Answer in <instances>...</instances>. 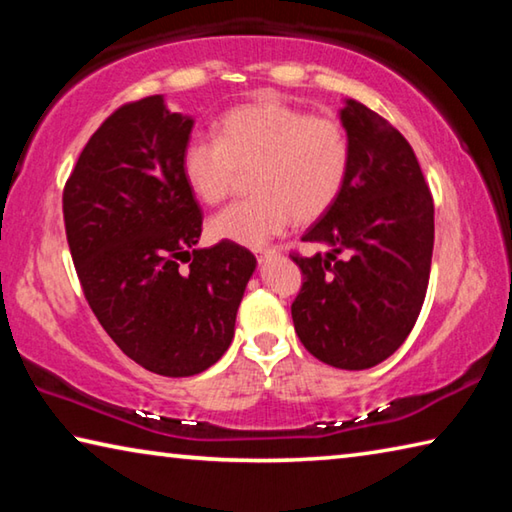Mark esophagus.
<instances>
[{"mask_svg": "<svg viewBox=\"0 0 512 512\" xmlns=\"http://www.w3.org/2000/svg\"><path fill=\"white\" fill-rule=\"evenodd\" d=\"M271 257H277V250H275V248H268V250H257V262H259V264H264L266 259H271Z\"/></svg>", "mask_w": 512, "mask_h": 512, "instance_id": "34e87169", "label": "esophagus"}]
</instances>
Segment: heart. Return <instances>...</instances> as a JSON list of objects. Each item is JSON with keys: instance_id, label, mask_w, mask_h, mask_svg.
<instances>
[{"instance_id": "heart-1", "label": "heart", "mask_w": 512, "mask_h": 512, "mask_svg": "<svg viewBox=\"0 0 512 512\" xmlns=\"http://www.w3.org/2000/svg\"><path fill=\"white\" fill-rule=\"evenodd\" d=\"M352 146L332 117L280 101L248 103L225 112L219 140H192L183 151V176L207 205H219L253 173L255 198L212 216L214 239L262 248L289 228L293 216L311 223L332 210L350 171Z\"/></svg>"}]
</instances>
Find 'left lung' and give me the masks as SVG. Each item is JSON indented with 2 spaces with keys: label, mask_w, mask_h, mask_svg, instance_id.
I'll use <instances>...</instances> for the list:
<instances>
[{
  "label": "left lung",
  "mask_w": 512,
  "mask_h": 512,
  "mask_svg": "<svg viewBox=\"0 0 512 512\" xmlns=\"http://www.w3.org/2000/svg\"><path fill=\"white\" fill-rule=\"evenodd\" d=\"M352 146L345 187L293 255L302 289L291 305L302 345L327 366L366 370L400 348L418 320L433 253V201L411 144L354 99L339 110Z\"/></svg>",
  "instance_id": "obj_1"
}]
</instances>
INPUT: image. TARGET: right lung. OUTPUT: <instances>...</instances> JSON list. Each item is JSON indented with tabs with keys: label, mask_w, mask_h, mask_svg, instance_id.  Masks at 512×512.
I'll return each mask as SVG.
<instances>
[{
	"label": "right lung",
	"mask_w": 512,
	"mask_h": 512,
	"mask_svg": "<svg viewBox=\"0 0 512 512\" xmlns=\"http://www.w3.org/2000/svg\"><path fill=\"white\" fill-rule=\"evenodd\" d=\"M192 128L162 94L121 106L63 192L67 244L94 316L126 357L164 377L198 375L223 357L257 268L230 241L198 248L203 216L183 176ZM185 258L190 268L180 269Z\"/></svg>",
	"instance_id": "1"
}]
</instances>
